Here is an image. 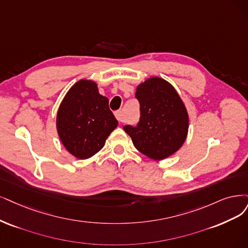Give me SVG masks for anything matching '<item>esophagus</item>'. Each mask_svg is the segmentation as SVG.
Listing matches in <instances>:
<instances>
[{"label": "esophagus", "mask_w": 248, "mask_h": 248, "mask_svg": "<svg viewBox=\"0 0 248 248\" xmlns=\"http://www.w3.org/2000/svg\"><path fill=\"white\" fill-rule=\"evenodd\" d=\"M114 115H115L116 119H117V121H118L119 123H122V122L124 121V116H123V112L121 111V110H118V111H115V112H114Z\"/></svg>", "instance_id": "obj_1"}]
</instances>
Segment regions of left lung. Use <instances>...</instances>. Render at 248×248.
<instances>
[{"label": "left lung", "instance_id": "left-lung-1", "mask_svg": "<svg viewBox=\"0 0 248 248\" xmlns=\"http://www.w3.org/2000/svg\"><path fill=\"white\" fill-rule=\"evenodd\" d=\"M140 119L124 130L135 147L146 156L161 160L180 149L188 133L189 117L177 91L160 78H151L136 91Z\"/></svg>", "mask_w": 248, "mask_h": 248}]
</instances>
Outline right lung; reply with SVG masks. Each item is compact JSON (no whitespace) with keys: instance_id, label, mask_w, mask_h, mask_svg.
Here are the masks:
<instances>
[{"instance_id":"1","label":"right lung","mask_w":248,"mask_h":248,"mask_svg":"<svg viewBox=\"0 0 248 248\" xmlns=\"http://www.w3.org/2000/svg\"><path fill=\"white\" fill-rule=\"evenodd\" d=\"M56 124L65 148L77 158L87 159L103 148L118 123L95 82L81 79L64 97Z\"/></svg>"}]
</instances>
